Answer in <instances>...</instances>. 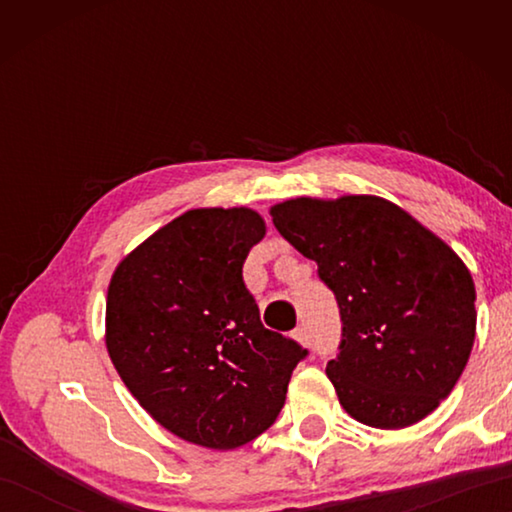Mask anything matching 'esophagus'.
Segmentation results:
<instances>
[{
  "label": "esophagus",
  "mask_w": 512,
  "mask_h": 512,
  "mask_svg": "<svg viewBox=\"0 0 512 512\" xmlns=\"http://www.w3.org/2000/svg\"><path fill=\"white\" fill-rule=\"evenodd\" d=\"M293 339H296L300 345H305V348H307V345H309V332H307L305 327H298L296 332H293Z\"/></svg>",
  "instance_id": "34e87169"
}]
</instances>
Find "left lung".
Wrapping results in <instances>:
<instances>
[{
  "label": "left lung",
  "mask_w": 512,
  "mask_h": 512,
  "mask_svg": "<svg viewBox=\"0 0 512 512\" xmlns=\"http://www.w3.org/2000/svg\"><path fill=\"white\" fill-rule=\"evenodd\" d=\"M271 216L339 302L341 354L325 372L345 413L404 429L436 411L476 336V289L463 259L379 196H300L273 205Z\"/></svg>",
  "instance_id": "left-lung-1"
}]
</instances>
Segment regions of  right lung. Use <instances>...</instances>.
Returning a JSON list of instances; mask_svg holds the SVG:
<instances>
[{"label": "right lung", "mask_w": 512, "mask_h": 512, "mask_svg": "<svg viewBox=\"0 0 512 512\" xmlns=\"http://www.w3.org/2000/svg\"><path fill=\"white\" fill-rule=\"evenodd\" d=\"M264 235L250 207H198L155 230L110 277L112 366L142 409L187 443L225 452L257 438L307 354L262 325L241 277Z\"/></svg>", "instance_id": "add662e5"}]
</instances>
